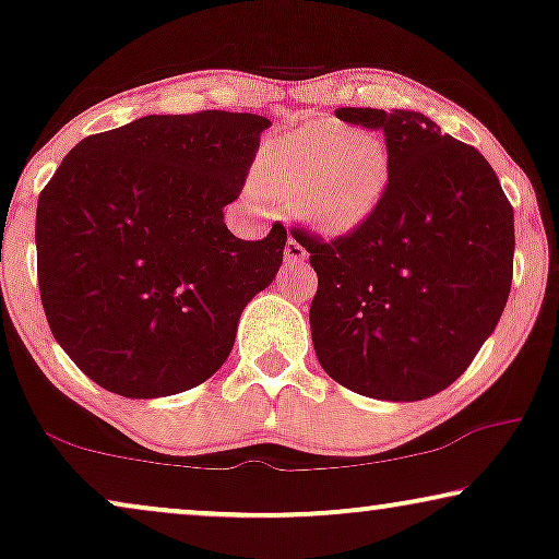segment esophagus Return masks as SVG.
Here are the masks:
<instances>
[{"label": "esophagus", "mask_w": 559, "mask_h": 559, "mask_svg": "<svg viewBox=\"0 0 559 559\" xmlns=\"http://www.w3.org/2000/svg\"><path fill=\"white\" fill-rule=\"evenodd\" d=\"M285 262L289 266H297V264L308 262V249H305L297 239H293V236H289L287 243H285Z\"/></svg>", "instance_id": "obj_1"}]
</instances>
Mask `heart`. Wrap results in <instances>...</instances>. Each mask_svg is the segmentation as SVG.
I'll return each instance as SVG.
<instances>
[{
	"label": "heart",
	"mask_w": 559,
	"mask_h": 559,
	"mask_svg": "<svg viewBox=\"0 0 559 559\" xmlns=\"http://www.w3.org/2000/svg\"><path fill=\"white\" fill-rule=\"evenodd\" d=\"M386 182V147L377 134L354 136L328 121L285 136L266 152L257 186L325 231H348L377 205Z\"/></svg>",
	"instance_id": "1"
}]
</instances>
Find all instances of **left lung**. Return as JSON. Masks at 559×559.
<instances>
[{
	"mask_svg": "<svg viewBox=\"0 0 559 559\" xmlns=\"http://www.w3.org/2000/svg\"><path fill=\"white\" fill-rule=\"evenodd\" d=\"M384 132L386 186L354 231L325 241L295 226L318 293V361L350 392L417 402L468 369L493 333L514 274V209L471 144L417 111L346 109Z\"/></svg>",
	"mask_w": 559,
	"mask_h": 559,
	"instance_id": "1",
	"label": "left lung"
}]
</instances>
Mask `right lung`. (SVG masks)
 <instances>
[{
    "mask_svg": "<svg viewBox=\"0 0 559 559\" xmlns=\"http://www.w3.org/2000/svg\"><path fill=\"white\" fill-rule=\"evenodd\" d=\"M272 121L150 114L91 134L37 198L43 310L98 386L155 400L211 379L247 302L280 272L287 231L243 241L224 224Z\"/></svg>",
    "mask_w": 559,
    "mask_h": 559,
    "instance_id": "right-lung-1",
    "label": "right lung"
}]
</instances>
